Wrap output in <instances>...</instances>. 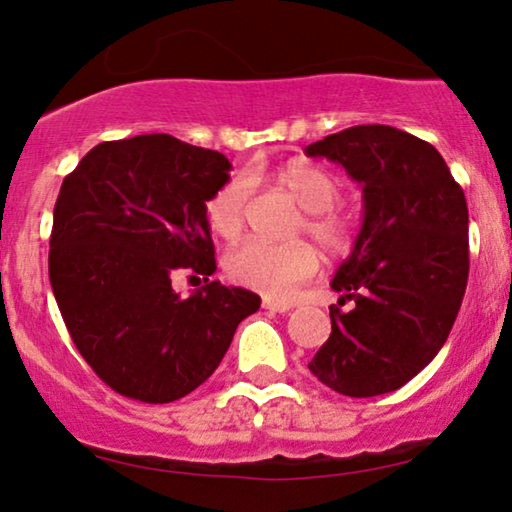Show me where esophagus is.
Returning <instances> with one entry per match:
<instances>
[{"label": "esophagus", "mask_w": 512, "mask_h": 512, "mask_svg": "<svg viewBox=\"0 0 512 512\" xmlns=\"http://www.w3.org/2000/svg\"><path fill=\"white\" fill-rule=\"evenodd\" d=\"M263 310H270V312H289L291 305H289V303H282V300L263 298Z\"/></svg>", "instance_id": "esophagus-1"}]
</instances>
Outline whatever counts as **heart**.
<instances>
[{
	"label": "heart",
	"instance_id": "b5f03b06",
	"mask_svg": "<svg viewBox=\"0 0 512 512\" xmlns=\"http://www.w3.org/2000/svg\"><path fill=\"white\" fill-rule=\"evenodd\" d=\"M277 181L296 205L305 209L298 230H305L328 256H347L354 249L359 221L352 212L335 205L342 191L338 174L310 160H293L277 172ZM249 198L251 181L247 177H233L223 184L205 205L209 228L223 240H235L244 228ZM317 268V251L305 240L284 244L244 240L226 256L228 277L268 298H289Z\"/></svg>",
	"mask_w": 512,
	"mask_h": 512
}]
</instances>
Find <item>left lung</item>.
Here are the masks:
<instances>
[{
	"label": "left lung",
	"mask_w": 512,
	"mask_h": 512,
	"mask_svg": "<svg viewBox=\"0 0 512 512\" xmlns=\"http://www.w3.org/2000/svg\"><path fill=\"white\" fill-rule=\"evenodd\" d=\"M363 188V223L333 291L331 338L310 361L338 394L380 396L410 382L445 345L468 282V207L443 156L391 125H354L305 149Z\"/></svg>",
	"instance_id": "8db88e82"
}]
</instances>
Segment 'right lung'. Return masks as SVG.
Masks as SVG:
<instances>
[{
    "instance_id": "right-lung-1",
    "label": "right lung",
    "mask_w": 512,
    "mask_h": 512,
    "mask_svg": "<svg viewBox=\"0 0 512 512\" xmlns=\"http://www.w3.org/2000/svg\"><path fill=\"white\" fill-rule=\"evenodd\" d=\"M230 170L219 151L139 135L97 144L62 181L48 277L76 349L116 394L142 403L191 394L261 307L256 293L209 282L205 205ZM179 271L206 286L181 299L171 289Z\"/></svg>"
}]
</instances>
